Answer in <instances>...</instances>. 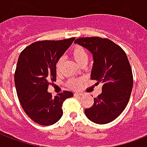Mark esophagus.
<instances>
[{
	"mask_svg": "<svg viewBox=\"0 0 147 147\" xmlns=\"http://www.w3.org/2000/svg\"><path fill=\"white\" fill-rule=\"evenodd\" d=\"M74 95L76 96V97H79V96L83 95V94H81V93H75V94H74Z\"/></svg>",
	"mask_w": 147,
	"mask_h": 147,
	"instance_id": "1",
	"label": "esophagus"
}]
</instances>
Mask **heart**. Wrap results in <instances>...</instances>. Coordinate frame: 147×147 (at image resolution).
I'll return each instance as SVG.
<instances>
[{
	"label": "heart",
	"instance_id": "obj_1",
	"mask_svg": "<svg viewBox=\"0 0 147 147\" xmlns=\"http://www.w3.org/2000/svg\"><path fill=\"white\" fill-rule=\"evenodd\" d=\"M71 55L74 60L80 65L86 64L89 59V56L86 50L80 45H76L75 47H73L71 51ZM62 64H63L62 61L60 60L58 61L56 65V71L58 75L61 74V71H62ZM81 84H82V80H80V79H71L67 81V85L74 89L79 88L81 86Z\"/></svg>",
	"mask_w": 147,
	"mask_h": 147
}]
</instances>
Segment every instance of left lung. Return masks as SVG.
Wrapping results in <instances>:
<instances>
[{
    "label": "left lung",
    "instance_id": "8db88e82",
    "mask_svg": "<svg viewBox=\"0 0 147 147\" xmlns=\"http://www.w3.org/2000/svg\"><path fill=\"white\" fill-rule=\"evenodd\" d=\"M75 43L92 53L90 79L102 83V94L94 98V105L85 109V114L94 123H109L125 109L132 90V71L127 57L123 49L108 38H80Z\"/></svg>",
    "mask_w": 147,
    "mask_h": 147
}]
</instances>
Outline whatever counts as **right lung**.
<instances>
[{"label":"right lung","instance_id":"right-lung-1","mask_svg":"<svg viewBox=\"0 0 147 147\" xmlns=\"http://www.w3.org/2000/svg\"><path fill=\"white\" fill-rule=\"evenodd\" d=\"M74 40L38 41L20 54L14 77L18 98L26 114L40 125L57 122L63 115V102L73 97L67 90L53 97L48 87L57 80L56 64Z\"/></svg>","mask_w":147,"mask_h":147}]
</instances>
